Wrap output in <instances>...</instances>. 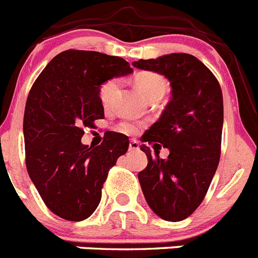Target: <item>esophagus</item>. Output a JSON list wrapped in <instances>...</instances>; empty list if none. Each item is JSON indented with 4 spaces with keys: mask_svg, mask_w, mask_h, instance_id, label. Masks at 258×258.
<instances>
[{
    "mask_svg": "<svg viewBox=\"0 0 258 258\" xmlns=\"http://www.w3.org/2000/svg\"><path fill=\"white\" fill-rule=\"evenodd\" d=\"M139 143L136 140H131L130 141V146H128V149L131 150V152H135V150H139Z\"/></svg>",
    "mask_w": 258,
    "mask_h": 258,
    "instance_id": "1",
    "label": "esophagus"
}]
</instances>
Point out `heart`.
Masks as SVG:
<instances>
[{
  "label": "heart",
  "instance_id": "heart-1",
  "mask_svg": "<svg viewBox=\"0 0 258 258\" xmlns=\"http://www.w3.org/2000/svg\"><path fill=\"white\" fill-rule=\"evenodd\" d=\"M135 86L138 87L139 91L141 92L144 97H146L148 100L152 99H161L164 95L167 89L166 81L162 76L154 72H141L135 77ZM118 89V81L115 78L108 80L100 86L99 89V99H100L101 104L104 106H109L112 104L113 97H114L115 91ZM118 130L124 134H134L138 130V126L130 122H122L118 126Z\"/></svg>",
  "mask_w": 258,
  "mask_h": 258
}]
</instances>
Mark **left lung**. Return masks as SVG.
<instances>
[{
  "label": "left lung",
  "instance_id": "1",
  "mask_svg": "<svg viewBox=\"0 0 258 258\" xmlns=\"http://www.w3.org/2000/svg\"><path fill=\"white\" fill-rule=\"evenodd\" d=\"M134 67L162 74L172 89L161 118L143 139L168 148V158H159L157 150L154 157L148 146H141L148 166L139 172V181L155 215L166 221H182L201 206L219 166L224 124L221 87L201 60L184 52L140 59Z\"/></svg>",
  "mask_w": 258,
  "mask_h": 258
}]
</instances>
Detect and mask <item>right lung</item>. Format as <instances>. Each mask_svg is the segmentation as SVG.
Returning <instances> with one entry per match:
<instances>
[{"label":"right lung","mask_w":258,"mask_h":258,"mask_svg":"<svg viewBox=\"0 0 258 258\" xmlns=\"http://www.w3.org/2000/svg\"><path fill=\"white\" fill-rule=\"evenodd\" d=\"M132 72L119 56L67 50L48 62L34 81L25 104V164L48 210L68 221L95 212L101 189L120 155L127 136L109 132L100 145L81 143L83 128L104 118L100 85Z\"/></svg>","instance_id":"obj_1"}]
</instances>
